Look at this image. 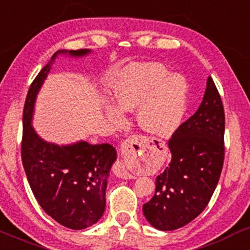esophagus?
Segmentation results:
<instances>
[{
    "mask_svg": "<svg viewBox=\"0 0 250 250\" xmlns=\"http://www.w3.org/2000/svg\"><path fill=\"white\" fill-rule=\"evenodd\" d=\"M139 139L136 138V137H132L130 139H126L124 143L122 144V150L123 151H127V148L132 147L133 144H138ZM114 172L118 177L120 178H124V179H130V178H136L132 173H130L127 171V167H126V164L124 163V161H118L116 163V167H114Z\"/></svg>",
    "mask_w": 250,
    "mask_h": 250,
    "instance_id": "1",
    "label": "esophagus"
}]
</instances>
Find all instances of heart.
<instances>
[{
	"mask_svg": "<svg viewBox=\"0 0 250 250\" xmlns=\"http://www.w3.org/2000/svg\"><path fill=\"white\" fill-rule=\"evenodd\" d=\"M117 106L108 105L106 114L113 125L125 123L124 111L137 110L143 130L156 136L172 134L186 110V86L181 78L169 75L161 63L131 64L119 74L113 86Z\"/></svg>",
	"mask_w": 250,
	"mask_h": 250,
	"instance_id": "b5f03b06",
	"label": "heart"
}]
</instances>
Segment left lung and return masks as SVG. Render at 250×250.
I'll return each mask as SVG.
<instances>
[{
	"label": "left lung",
	"mask_w": 250,
	"mask_h": 250,
	"mask_svg": "<svg viewBox=\"0 0 250 250\" xmlns=\"http://www.w3.org/2000/svg\"><path fill=\"white\" fill-rule=\"evenodd\" d=\"M224 108L211 78L198 110L182 123L167 142L171 162L157 176L153 197L143 206L159 230L182 228L208 206L224 162Z\"/></svg>",
	"instance_id": "left-lung-1"
}]
</instances>
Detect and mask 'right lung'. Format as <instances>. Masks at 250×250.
<instances>
[{
	"label": "right lung",
	"instance_id": "obj_1",
	"mask_svg": "<svg viewBox=\"0 0 250 250\" xmlns=\"http://www.w3.org/2000/svg\"><path fill=\"white\" fill-rule=\"evenodd\" d=\"M59 53L67 50L53 54L28 89L21 157L30 189L41 208L61 226L80 230L98 222L104 214L108 172L117 152L107 143L92 145L79 142L67 146L50 144L42 140L30 125L36 94ZM68 53L83 57L89 50Z\"/></svg>",
	"mask_w": 250,
	"mask_h": 250
}]
</instances>
